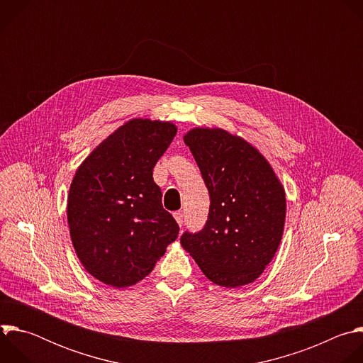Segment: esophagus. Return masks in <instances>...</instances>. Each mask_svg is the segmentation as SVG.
<instances>
[{
	"label": "esophagus",
	"mask_w": 363,
	"mask_h": 363,
	"mask_svg": "<svg viewBox=\"0 0 363 363\" xmlns=\"http://www.w3.org/2000/svg\"><path fill=\"white\" fill-rule=\"evenodd\" d=\"M174 217H175L178 225L181 227L184 224V213L182 211H177V213H174Z\"/></svg>",
	"instance_id": "esophagus-1"
}]
</instances>
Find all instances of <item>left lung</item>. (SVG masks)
Masks as SVG:
<instances>
[{"label": "left lung", "instance_id": "8db88e82", "mask_svg": "<svg viewBox=\"0 0 363 363\" xmlns=\"http://www.w3.org/2000/svg\"><path fill=\"white\" fill-rule=\"evenodd\" d=\"M210 192V214L182 247L205 277L240 287L260 277L280 245L286 192L269 161L241 136L221 128H194L184 136Z\"/></svg>", "mask_w": 363, "mask_h": 363}]
</instances>
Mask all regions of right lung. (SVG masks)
Wrapping results in <instances>:
<instances>
[{"instance_id":"obj_1","label":"right lung","mask_w":363,"mask_h":363,"mask_svg":"<svg viewBox=\"0 0 363 363\" xmlns=\"http://www.w3.org/2000/svg\"><path fill=\"white\" fill-rule=\"evenodd\" d=\"M177 135L171 122L130 119L77 168L67 223L80 263L99 281L129 287L143 280L178 237L152 169Z\"/></svg>"}]
</instances>
